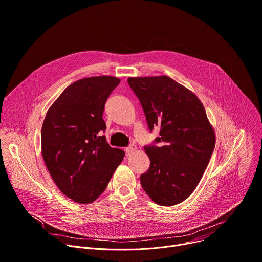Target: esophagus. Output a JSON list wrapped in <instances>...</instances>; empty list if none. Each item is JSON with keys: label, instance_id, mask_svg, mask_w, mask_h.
Masks as SVG:
<instances>
[{"label": "esophagus", "instance_id": "1", "mask_svg": "<svg viewBox=\"0 0 262 262\" xmlns=\"http://www.w3.org/2000/svg\"><path fill=\"white\" fill-rule=\"evenodd\" d=\"M135 149H136V145L135 144H130L129 146L126 147V154L131 155Z\"/></svg>", "mask_w": 262, "mask_h": 262}]
</instances>
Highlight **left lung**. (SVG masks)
<instances>
[{
  "instance_id": "1",
  "label": "left lung",
  "mask_w": 262,
  "mask_h": 262,
  "mask_svg": "<svg viewBox=\"0 0 262 262\" xmlns=\"http://www.w3.org/2000/svg\"><path fill=\"white\" fill-rule=\"evenodd\" d=\"M128 83L149 131L160 128V136L143 146L150 165L140 176L142 189L157 204H178L192 194L210 162L214 129L196 95L172 78L130 77Z\"/></svg>"
}]
</instances>
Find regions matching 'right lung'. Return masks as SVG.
<instances>
[{"label": "right lung", "instance_id": "right-lung-1", "mask_svg": "<svg viewBox=\"0 0 262 262\" xmlns=\"http://www.w3.org/2000/svg\"><path fill=\"white\" fill-rule=\"evenodd\" d=\"M120 81L113 76L79 79L65 89L44 119V163L61 192L75 202L96 200L124 159L125 151L102 135L104 106Z\"/></svg>", "mask_w": 262, "mask_h": 262}]
</instances>
